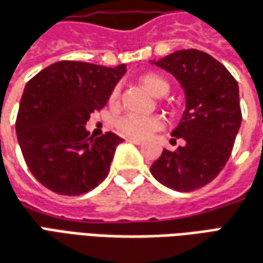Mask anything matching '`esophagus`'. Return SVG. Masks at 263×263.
Wrapping results in <instances>:
<instances>
[{"label":"esophagus","mask_w":263,"mask_h":263,"mask_svg":"<svg viewBox=\"0 0 263 263\" xmlns=\"http://www.w3.org/2000/svg\"><path fill=\"white\" fill-rule=\"evenodd\" d=\"M128 141H129V142H132V144H135V145L142 144V141H141V139H137V138H128Z\"/></svg>","instance_id":"1"}]
</instances>
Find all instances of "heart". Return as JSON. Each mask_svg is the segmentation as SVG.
Here are the masks:
<instances>
[{"label":"heart","mask_w":263,"mask_h":263,"mask_svg":"<svg viewBox=\"0 0 263 263\" xmlns=\"http://www.w3.org/2000/svg\"><path fill=\"white\" fill-rule=\"evenodd\" d=\"M139 82L144 85L152 95L155 97H163L170 91L168 82L162 77L157 74H144L139 78ZM119 98V88L115 87L109 95V104L117 105ZM163 126V121L158 115H149V117H141L134 114H126L117 121V129L122 135L137 139H145L154 132L159 131Z\"/></svg>","instance_id":"b5f03b06"}]
</instances>
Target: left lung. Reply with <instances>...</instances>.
I'll list each match as a JSON object with an SVG mask.
<instances>
[{
  "label": "left lung",
  "mask_w": 263,
  "mask_h": 263,
  "mask_svg": "<svg viewBox=\"0 0 263 263\" xmlns=\"http://www.w3.org/2000/svg\"><path fill=\"white\" fill-rule=\"evenodd\" d=\"M154 64L179 81L186 109L172 132V141L182 138L185 145L174 152L163 149L151 174L168 188L191 192L215 179L231 157L242 121L238 82L199 49L175 51Z\"/></svg>",
  "instance_id": "8db88e82"
}]
</instances>
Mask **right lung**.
Here are the masks:
<instances>
[{
	"label": "right lung",
	"mask_w": 263,
	"mask_h": 263,
	"mask_svg": "<svg viewBox=\"0 0 263 263\" xmlns=\"http://www.w3.org/2000/svg\"><path fill=\"white\" fill-rule=\"evenodd\" d=\"M126 65L109 68L60 61L44 68L25 85L15 129L31 174L55 194L77 196L108 175L117 145L114 132L93 138L89 115L106 105Z\"/></svg>",
	"instance_id": "add662e5"
}]
</instances>
